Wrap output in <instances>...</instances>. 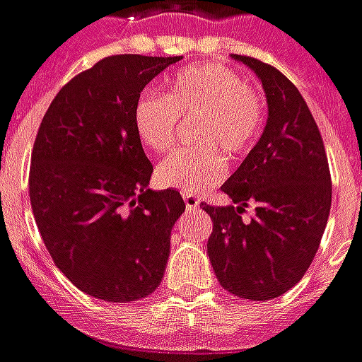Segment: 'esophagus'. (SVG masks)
I'll use <instances>...</instances> for the list:
<instances>
[{
    "label": "esophagus",
    "instance_id": "34e87169",
    "mask_svg": "<svg viewBox=\"0 0 362 362\" xmlns=\"http://www.w3.org/2000/svg\"><path fill=\"white\" fill-rule=\"evenodd\" d=\"M184 204H186V208H188V210H194V208H198V206H200V200H198L196 196L186 194V196H184Z\"/></svg>",
    "mask_w": 362,
    "mask_h": 362
}]
</instances>
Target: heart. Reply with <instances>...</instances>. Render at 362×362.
Returning a JSON list of instances; mask_svg holds the SVG:
<instances>
[{"label": "heart", "mask_w": 362, "mask_h": 362, "mask_svg": "<svg viewBox=\"0 0 362 362\" xmlns=\"http://www.w3.org/2000/svg\"><path fill=\"white\" fill-rule=\"evenodd\" d=\"M182 119H198L194 139L200 146L180 148L156 166L164 188L198 194L223 180L228 162L247 154L264 129L262 98L242 75L220 63H202L178 71L164 95L142 93L132 110L139 140L152 152L174 144Z\"/></svg>", "instance_id": "obj_1"}]
</instances>
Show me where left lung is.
Returning <instances> with one entry per match:
<instances>
[{
  "mask_svg": "<svg viewBox=\"0 0 362 362\" xmlns=\"http://www.w3.org/2000/svg\"><path fill=\"white\" fill-rule=\"evenodd\" d=\"M252 69L267 97V124L222 190L238 206H206L214 222L208 255L226 291L267 301L309 269L331 210V174L317 122L293 83L259 59L233 55ZM256 204L243 224L241 212Z\"/></svg>",
  "mask_w": 362,
  "mask_h": 362,
  "instance_id": "8db88e82",
  "label": "left lung"
}]
</instances>
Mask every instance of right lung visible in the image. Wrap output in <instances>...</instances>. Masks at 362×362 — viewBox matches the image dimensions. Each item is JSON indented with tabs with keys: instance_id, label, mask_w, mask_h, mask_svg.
<instances>
[{
	"instance_id": "add662e5",
	"label": "right lung",
	"mask_w": 362,
	"mask_h": 362,
	"mask_svg": "<svg viewBox=\"0 0 362 362\" xmlns=\"http://www.w3.org/2000/svg\"><path fill=\"white\" fill-rule=\"evenodd\" d=\"M180 57L112 55L78 73L37 130L29 198L47 252L71 284L110 303L150 295L164 277L180 192L148 188L152 164L132 110Z\"/></svg>"
}]
</instances>
